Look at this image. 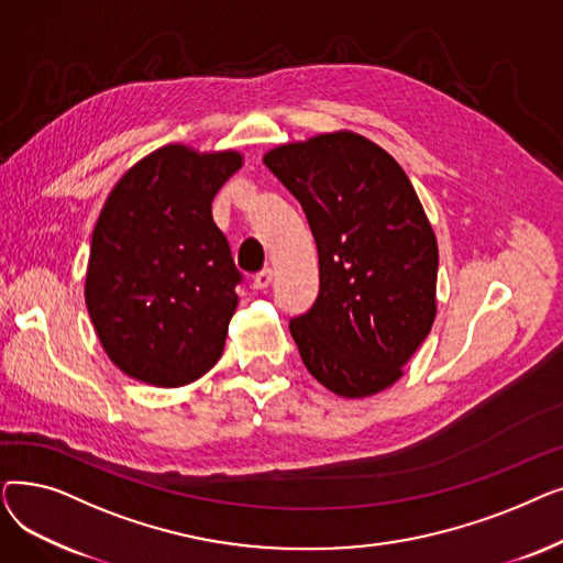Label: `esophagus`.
I'll return each mask as SVG.
<instances>
[{"mask_svg": "<svg viewBox=\"0 0 563 563\" xmlns=\"http://www.w3.org/2000/svg\"><path fill=\"white\" fill-rule=\"evenodd\" d=\"M272 280H274V272H272V269H262L260 274H255L253 287H255V289H266V287L272 285Z\"/></svg>", "mask_w": 563, "mask_h": 563, "instance_id": "34e87169", "label": "esophagus"}]
</instances>
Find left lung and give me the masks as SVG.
I'll use <instances>...</instances> for the list:
<instances>
[{"label": "left lung", "mask_w": 563, "mask_h": 563, "mask_svg": "<svg viewBox=\"0 0 563 563\" xmlns=\"http://www.w3.org/2000/svg\"><path fill=\"white\" fill-rule=\"evenodd\" d=\"M264 164L308 217L314 306L289 321L303 365L349 399L390 388L435 319L438 244L408 175L356 132L285 143Z\"/></svg>", "instance_id": "1"}]
</instances>
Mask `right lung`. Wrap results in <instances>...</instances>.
Here are the masks:
<instances>
[{"instance_id":"right-lung-1","label":"right lung","mask_w":563,"mask_h":563,"mask_svg":"<svg viewBox=\"0 0 563 563\" xmlns=\"http://www.w3.org/2000/svg\"><path fill=\"white\" fill-rule=\"evenodd\" d=\"M242 162L234 151L170 143L111 189L84 297L102 349L128 376L180 388L219 363L242 274L212 200Z\"/></svg>"}]
</instances>
